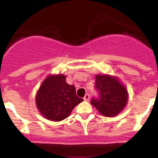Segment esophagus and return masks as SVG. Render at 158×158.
Returning <instances> with one entry per match:
<instances>
[{"label": "esophagus", "mask_w": 158, "mask_h": 158, "mask_svg": "<svg viewBox=\"0 0 158 158\" xmlns=\"http://www.w3.org/2000/svg\"><path fill=\"white\" fill-rule=\"evenodd\" d=\"M89 98H90L89 94H86L85 95V97H84V100H85V101H88V100H89Z\"/></svg>", "instance_id": "1"}]
</instances>
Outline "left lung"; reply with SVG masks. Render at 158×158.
Segmentation results:
<instances>
[{
	"label": "left lung",
	"mask_w": 158,
	"mask_h": 158,
	"mask_svg": "<svg viewBox=\"0 0 158 158\" xmlns=\"http://www.w3.org/2000/svg\"><path fill=\"white\" fill-rule=\"evenodd\" d=\"M97 97H93L91 104L106 116H115L126 106L128 99L127 89L116 78L109 75H96Z\"/></svg>",
	"instance_id": "obj_1"
}]
</instances>
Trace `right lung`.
I'll return each instance as SVG.
<instances>
[{"label": "right lung", "mask_w": 158, "mask_h": 158, "mask_svg": "<svg viewBox=\"0 0 158 158\" xmlns=\"http://www.w3.org/2000/svg\"><path fill=\"white\" fill-rule=\"evenodd\" d=\"M83 98H78L73 85L66 82L63 74L50 75L45 79L37 92L35 102L43 116L52 121L67 118Z\"/></svg>", "instance_id": "right-lung-1"}]
</instances>
